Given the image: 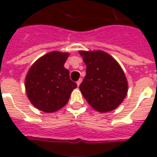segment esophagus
<instances>
[{
	"label": "esophagus",
	"mask_w": 157,
	"mask_h": 157,
	"mask_svg": "<svg viewBox=\"0 0 157 157\" xmlns=\"http://www.w3.org/2000/svg\"><path fill=\"white\" fill-rule=\"evenodd\" d=\"M82 79L81 78V79H79L78 81H77V82H76V84H77V86H80V84H81V83H82Z\"/></svg>",
	"instance_id": "1"
}]
</instances>
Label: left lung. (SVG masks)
<instances>
[{
    "mask_svg": "<svg viewBox=\"0 0 157 157\" xmlns=\"http://www.w3.org/2000/svg\"><path fill=\"white\" fill-rule=\"evenodd\" d=\"M86 65L80 90L91 107L98 112L113 111L124 101L128 82L123 70L105 52L80 51Z\"/></svg>",
    "mask_w": 157,
    "mask_h": 157,
    "instance_id": "left-lung-1",
    "label": "left lung"
}]
</instances>
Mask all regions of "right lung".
I'll return each mask as SVG.
<instances>
[{"label": "right lung", "instance_id": "obj_1", "mask_svg": "<svg viewBox=\"0 0 157 157\" xmlns=\"http://www.w3.org/2000/svg\"><path fill=\"white\" fill-rule=\"evenodd\" d=\"M68 53L46 54L31 66L25 79L28 98L35 108L45 113L55 112L67 103L77 85L64 67Z\"/></svg>", "mask_w": 157, "mask_h": 157}]
</instances>
